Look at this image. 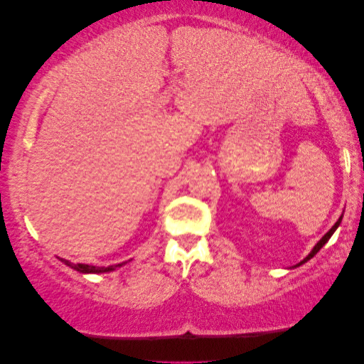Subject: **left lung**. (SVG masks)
I'll return each mask as SVG.
<instances>
[{"label":"left lung","instance_id":"1","mask_svg":"<svg viewBox=\"0 0 364 364\" xmlns=\"http://www.w3.org/2000/svg\"><path fill=\"white\" fill-rule=\"evenodd\" d=\"M340 222H341V217H340V218H338V222L335 223V225H333V227L330 228V232H328V233H326V235H325V237H323V238H321V240L316 243V245H315V248H313V250L310 252V255H308V257H306V258H305V260H303V262H300V263H298V265H301V263H305V262H308V260H310V258H313V257H315V255H316V253H318V252H320V248H321L323 245H325V243H326L328 240H330V237L333 235V232H335V230H336V228H338V225H340ZM298 265H296V267H298Z\"/></svg>","mask_w":364,"mask_h":364}]
</instances>
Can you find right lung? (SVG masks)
I'll list each match as a JSON object with an SVG mask.
<instances>
[{"label": "right lung", "mask_w": 364, "mask_h": 364, "mask_svg": "<svg viewBox=\"0 0 364 364\" xmlns=\"http://www.w3.org/2000/svg\"><path fill=\"white\" fill-rule=\"evenodd\" d=\"M63 260V258H61ZM66 263L68 267L74 268V270L81 272V273H104V272H111V270H116L117 267H121L122 263H117V265H109V267H92V265H82V263H77V265H74V263L68 262V260H63Z\"/></svg>", "instance_id": "1"}]
</instances>
